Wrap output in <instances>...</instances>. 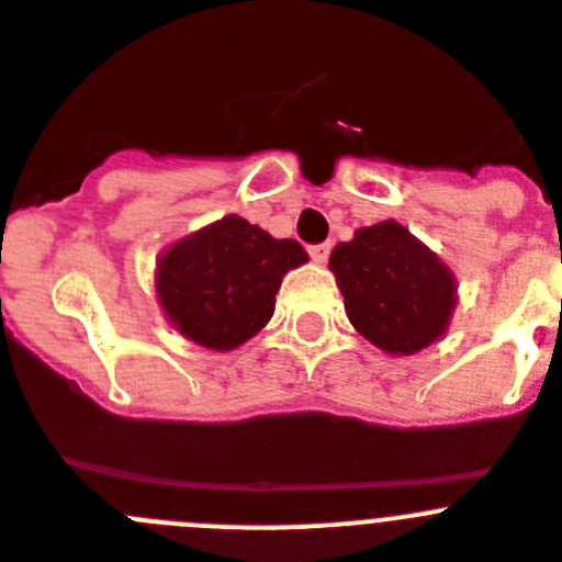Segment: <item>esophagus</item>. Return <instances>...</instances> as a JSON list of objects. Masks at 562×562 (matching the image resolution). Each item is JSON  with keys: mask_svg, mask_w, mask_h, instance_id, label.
Segmentation results:
<instances>
[{"mask_svg": "<svg viewBox=\"0 0 562 562\" xmlns=\"http://www.w3.org/2000/svg\"><path fill=\"white\" fill-rule=\"evenodd\" d=\"M328 254H331V245H312L308 247V256H312V261H315V265H326L328 261Z\"/></svg>", "mask_w": 562, "mask_h": 562, "instance_id": "esophagus-1", "label": "esophagus"}]
</instances>
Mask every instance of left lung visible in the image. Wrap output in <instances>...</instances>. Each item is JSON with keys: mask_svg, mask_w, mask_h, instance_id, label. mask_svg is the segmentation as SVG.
Segmentation results:
<instances>
[{"mask_svg": "<svg viewBox=\"0 0 562 562\" xmlns=\"http://www.w3.org/2000/svg\"><path fill=\"white\" fill-rule=\"evenodd\" d=\"M351 326L390 357H412L446 337L457 301L451 267L395 220L339 241L328 259Z\"/></svg>", "mask_w": 562, "mask_h": 562, "instance_id": "obj_1", "label": "left lung"}]
</instances>
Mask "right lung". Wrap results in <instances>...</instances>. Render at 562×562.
Wrapping results in <instances>:
<instances>
[{"label":"right lung","instance_id":"add662e5","mask_svg":"<svg viewBox=\"0 0 562 562\" xmlns=\"http://www.w3.org/2000/svg\"><path fill=\"white\" fill-rule=\"evenodd\" d=\"M306 261L295 239H276L228 214L158 256L156 297L180 337L225 353L270 323L281 281Z\"/></svg>","mask_w":562,"mask_h":562}]
</instances>
